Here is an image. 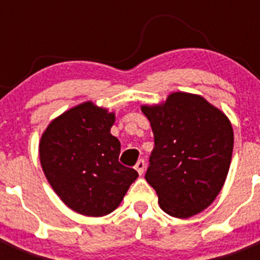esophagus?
Wrapping results in <instances>:
<instances>
[{
	"mask_svg": "<svg viewBox=\"0 0 260 260\" xmlns=\"http://www.w3.org/2000/svg\"><path fill=\"white\" fill-rule=\"evenodd\" d=\"M144 167H146V162H144L143 158H141V160H138L137 165H135V169H137L138 173H139V174H143Z\"/></svg>",
	"mask_w": 260,
	"mask_h": 260,
	"instance_id": "esophagus-1",
	"label": "esophagus"
}]
</instances>
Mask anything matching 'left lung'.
Listing matches in <instances>:
<instances>
[{
	"label": "left lung",
	"instance_id": "left-lung-1",
	"mask_svg": "<svg viewBox=\"0 0 260 260\" xmlns=\"http://www.w3.org/2000/svg\"><path fill=\"white\" fill-rule=\"evenodd\" d=\"M142 112L155 142L144 177L160 207L180 219L197 215L215 201L228 174L234 142L229 119L202 96L185 92Z\"/></svg>",
	"mask_w": 260,
	"mask_h": 260
}]
</instances>
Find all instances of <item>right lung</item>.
Returning a JSON list of instances; mask_svg holds the SVG:
<instances>
[{"label": "right lung", "instance_id": "add662e5", "mask_svg": "<svg viewBox=\"0 0 260 260\" xmlns=\"http://www.w3.org/2000/svg\"><path fill=\"white\" fill-rule=\"evenodd\" d=\"M114 113L83 103L50 122L40 141V161L62 202L84 216L118 207L138 172L118 161L121 143L110 134Z\"/></svg>", "mask_w": 260, "mask_h": 260}]
</instances>
